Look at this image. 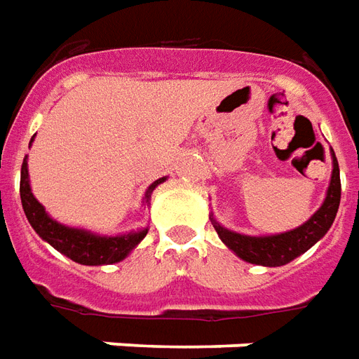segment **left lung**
<instances>
[{
  "mask_svg": "<svg viewBox=\"0 0 359 359\" xmlns=\"http://www.w3.org/2000/svg\"><path fill=\"white\" fill-rule=\"evenodd\" d=\"M340 194H342L340 168H338V160L332 152V177H330V185L326 191L325 203L320 205V209L305 224H301L297 229L281 232V234H271V236H246V234L232 232L221 226L212 219V215L209 219H211L219 238L238 258L250 262V264H258V266L278 268V266L289 264L291 259H295L301 254H305L313 244H316L325 236L334 222L338 205H340Z\"/></svg>",
  "mask_w": 359,
  "mask_h": 359,
  "instance_id": "1",
  "label": "left lung"
}]
</instances>
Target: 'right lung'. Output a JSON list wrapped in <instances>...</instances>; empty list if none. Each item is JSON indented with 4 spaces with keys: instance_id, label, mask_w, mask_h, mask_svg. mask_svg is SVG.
<instances>
[{
    "instance_id": "right-lung-1",
    "label": "right lung",
    "mask_w": 359,
    "mask_h": 359,
    "mask_svg": "<svg viewBox=\"0 0 359 359\" xmlns=\"http://www.w3.org/2000/svg\"><path fill=\"white\" fill-rule=\"evenodd\" d=\"M33 142V138H31ZM165 182V177L156 180L150 185L144 195V201L148 203L150 194L154 191L156 185ZM21 203L27 219L31 222L34 232L50 244L52 248L68 256L74 262H78L81 266H105V264H117L121 259H125L130 254L133 248H137V244L147 236L148 229H142L138 232H128V234H118V236H100L83 229H72L66 224H60L54 219L48 217V212L44 211V207L34 199L29 184V170H27V156H25L23 165H21Z\"/></svg>"
}]
</instances>
